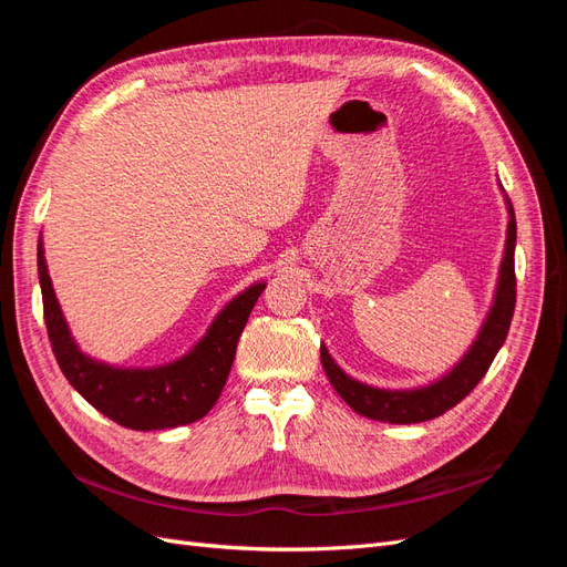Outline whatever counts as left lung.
<instances>
[{
  "label": "left lung",
  "instance_id": "8db88e82",
  "mask_svg": "<svg viewBox=\"0 0 567 567\" xmlns=\"http://www.w3.org/2000/svg\"><path fill=\"white\" fill-rule=\"evenodd\" d=\"M508 238H506V255L502 262V277L499 288H496V298L492 312L480 331L477 340L468 354L461 359L458 367L444 375L442 381L421 388V390H379L369 388L364 383L352 381L350 375L342 373L333 359L321 348V364L326 375H329L331 385L340 394L346 404H350L357 414H362L373 421L383 423H421L442 416L444 411L456 406L471 390L485 379L487 369L492 367L496 352L504 346V340L511 329L513 310H516V260H513V250H516V215H513V205L508 203Z\"/></svg>",
  "mask_w": 567,
  "mask_h": 567
}]
</instances>
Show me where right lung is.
Returning a JSON list of instances; mask_svg holds the SVG:
<instances>
[{"label":"right lung","instance_id":"obj_1","mask_svg":"<svg viewBox=\"0 0 567 567\" xmlns=\"http://www.w3.org/2000/svg\"><path fill=\"white\" fill-rule=\"evenodd\" d=\"M42 252V244H38L47 336L68 383L84 400L111 421L132 431H163V427L194 423L208 414L227 383L238 338L246 329L265 284H255L231 300L210 326L208 336L179 362L148 371L111 369L92 362L75 348L59 310L54 288H51Z\"/></svg>","mask_w":567,"mask_h":567}]
</instances>
